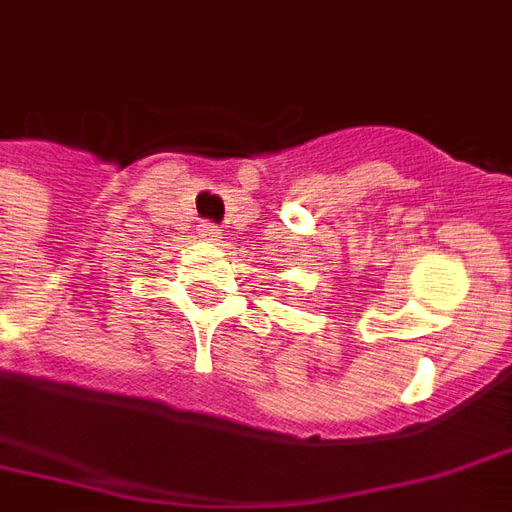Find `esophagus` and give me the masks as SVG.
Listing matches in <instances>:
<instances>
[{"label":"esophagus","instance_id":"esophagus-1","mask_svg":"<svg viewBox=\"0 0 512 512\" xmlns=\"http://www.w3.org/2000/svg\"><path fill=\"white\" fill-rule=\"evenodd\" d=\"M198 236L203 238V241H219V238H222V233H219L217 225H211V222H206V225L198 227Z\"/></svg>","mask_w":512,"mask_h":512}]
</instances>
